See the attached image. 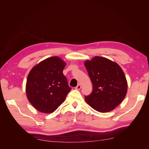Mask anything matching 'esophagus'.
I'll return each mask as SVG.
<instances>
[{
	"instance_id": "obj_1",
	"label": "esophagus",
	"mask_w": 149,
	"mask_h": 149,
	"mask_svg": "<svg viewBox=\"0 0 149 149\" xmlns=\"http://www.w3.org/2000/svg\"><path fill=\"white\" fill-rule=\"evenodd\" d=\"M81 84H79L77 85V86L75 87V89H77V90H79L81 89Z\"/></svg>"
}]
</instances>
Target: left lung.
I'll use <instances>...</instances> for the list:
<instances>
[{"label": "left lung", "instance_id": "obj_1", "mask_svg": "<svg viewBox=\"0 0 149 149\" xmlns=\"http://www.w3.org/2000/svg\"><path fill=\"white\" fill-rule=\"evenodd\" d=\"M84 66L93 83V91L85 101L94 110L107 112L123 101L127 81L120 66L106 58L94 56L86 60Z\"/></svg>", "mask_w": 149, "mask_h": 149}]
</instances>
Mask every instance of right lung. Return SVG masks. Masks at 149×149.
Listing matches in <instances>:
<instances>
[{
    "instance_id": "1",
    "label": "right lung",
    "mask_w": 149,
    "mask_h": 149,
    "mask_svg": "<svg viewBox=\"0 0 149 149\" xmlns=\"http://www.w3.org/2000/svg\"><path fill=\"white\" fill-rule=\"evenodd\" d=\"M66 63L60 57L52 56L32 68L26 83L28 100L36 109L52 113L65 100L71 88L63 73Z\"/></svg>"
}]
</instances>
